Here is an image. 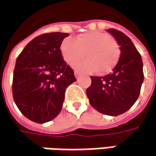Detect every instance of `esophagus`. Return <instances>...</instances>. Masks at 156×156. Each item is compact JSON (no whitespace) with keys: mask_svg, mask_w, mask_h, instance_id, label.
<instances>
[{"mask_svg":"<svg viewBox=\"0 0 156 156\" xmlns=\"http://www.w3.org/2000/svg\"><path fill=\"white\" fill-rule=\"evenodd\" d=\"M74 75H75V77H76V78H79V77H80V75H81V73H80L79 71H74Z\"/></svg>","mask_w":156,"mask_h":156,"instance_id":"esophagus-1","label":"esophagus"}]
</instances>
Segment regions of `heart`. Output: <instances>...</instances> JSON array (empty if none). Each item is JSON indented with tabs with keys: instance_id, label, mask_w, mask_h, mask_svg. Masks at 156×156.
I'll use <instances>...</instances> for the list:
<instances>
[{
	"instance_id": "b5f03b06",
	"label": "heart",
	"mask_w": 156,
	"mask_h": 156,
	"mask_svg": "<svg viewBox=\"0 0 156 156\" xmlns=\"http://www.w3.org/2000/svg\"><path fill=\"white\" fill-rule=\"evenodd\" d=\"M61 51L65 61L73 62L87 57L73 64L78 71L101 73L110 72L118 64L120 50L118 43L108 34L99 31H90L79 35L77 39L66 37L61 44Z\"/></svg>"
}]
</instances>
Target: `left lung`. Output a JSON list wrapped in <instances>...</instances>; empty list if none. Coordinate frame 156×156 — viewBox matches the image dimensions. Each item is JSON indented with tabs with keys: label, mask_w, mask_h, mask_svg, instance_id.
Instances as JSON below:
<instances>
[{
	"label": "left lung",
	"mask_w": 156,
	"mask_h": 156,
	"mask_svg": "<svg viewBox=\"0 0 156 156\" xmlns=\"http://www.w3.org/2000/svg\"><path fill=\"white\" fill-rule=\"evenodd\" d=\"M107 31L119 45L120 57L112 73L104 77L91 76L86 95L98 112L117 116L130 109L139 97L144 79L143 64L130 38L114 29Z\"/></svg>",
	"instance_id": "8db88e82"
}]
</instances>
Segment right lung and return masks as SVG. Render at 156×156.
<instances>
[{
  "label": "right lung",
  "instance_id": "obj_1",
  "mask_svg": "<svg viewBox=\"0 0 156 156\" xmlns=\"http://www.w3.org/2000/svg\"><path fill=\"white\" fill-rule=\"evenodd\" d=\"M68 33L38 36L18 56L13 76V98L21 112L43 124L61 112L66 88L77 79L60 46Z\"/></svg>",
  "mask_w": 156,
  "mask_h": 156
}]
</instances>
